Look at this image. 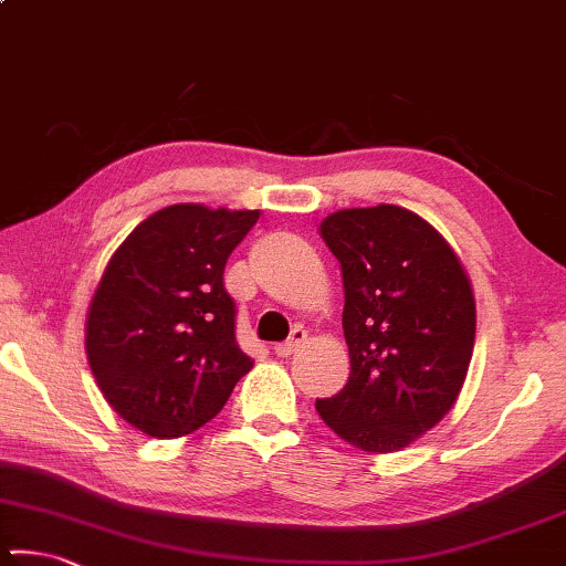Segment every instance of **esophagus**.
Here are the masks:
<instances>
[{
  "label": "esophagus",
  "instance_id": "34e87169",
  "mask_svg": "<svg viewBox=\"0 0 566 566\" xmlns=\"http://www.w3.org/2000/svg\"><path fill=\"white\" fill-rule=\"evenodd\" d=\"M306 337H308L306 329H301V326H298V329L291 332L289 339L281 342V344H275L273 352H275L277 357H291V355H296V352L303 347V344H306Z\"/></svg>",
  "mask_w": 566,
  "mask_h": 566
}]
</instances>
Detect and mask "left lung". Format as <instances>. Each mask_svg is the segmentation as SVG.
Returning a JSON list of instances; mask_svg holds the SVG:
<instances>
[{"mask_svg": "<svg viewBox=\"0 0 566 566\" xmlns=\"http://www.w3.org/2000/svg\"><path fill=\"white\" fill-rule=\"evenodd\" d=\"M318 234L342 268L349 380L316 411L359 452H400L460 398L478 326L470 275L437 229L396 203L339 209Z\"/></svg>", "mask_w": 566, "mask_h": 566, "instance_id": "left-lung-1", "label": "left lung"}]
</instances>
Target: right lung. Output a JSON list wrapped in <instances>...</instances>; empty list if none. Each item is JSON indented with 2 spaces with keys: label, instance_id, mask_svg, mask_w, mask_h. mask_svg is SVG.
Segmentation results:
<instances>
[{
  "label": "right lung",
  "instance_id": "add662e5",
  "mask_svg": "<svg viewBox=\"0 0 566 566\" xmlns=\"http://www.w3.org/2000/svg\"><path fill=\"white\" fill-rule=\"evenodd\" d=\"M258 209L174 203L114 250L86 314V359L106 403L155 439L222 411L252 359L234 339L224 265Z\"/></svg>",
  "mask_w": 566,
  "mask_h": 566
}]
</instances>
